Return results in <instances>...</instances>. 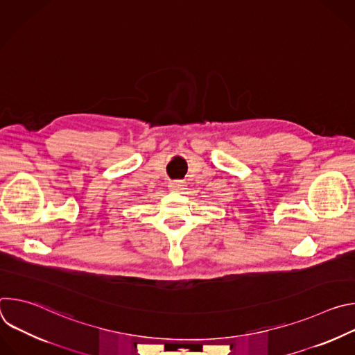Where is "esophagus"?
<instances>
[{
    "label": "esophagus",
    "mask_w": 355,
    "mask_h": 355,
    "mask_svg": "<svg viewBox=\"0 0 355 355\" xmlns=\"http://www.w3.org/2000/svg\"><path fill=\"white\" fill-rule=\"evenodd\" d=\"M182 187H184V182L181 180H174V181H170L168 184V188L171 191H181Z\"/></svg>",
    "instance_id": "34e87169"
}]
</instances>
